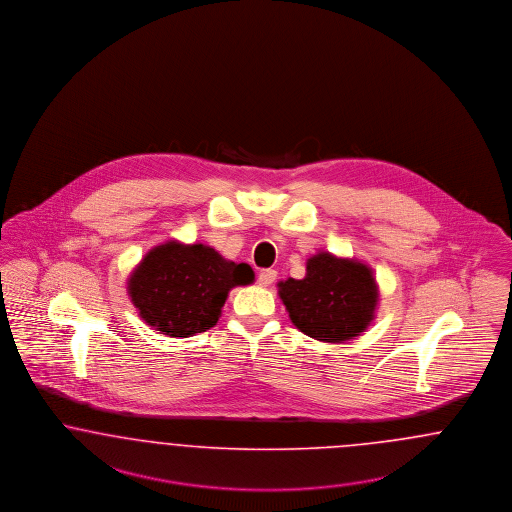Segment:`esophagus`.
Segmentation results:
<instances>
[{
    "label": "esophagus",
    "mask_w": 512,
    "mask_h": 512,
    "mask_svg": "<svg viewBox=\"0 0 512 512\" xmlns=\"http://www.w3.org/2000/svg\"><path fill=\"white\" fill-rule=\"evenodd\" d=\"M276 276H278V272H276L274 268H266V270H261V272H259L257 282H259V286H272V284H274V280H276Z\"/></svg>",
    "instance_id": "esophagus-1"
}]
</instances>
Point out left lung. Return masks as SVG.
Listing matches in <instances>:
<instances>
[{
    "instance_id": "left-lung-1",
    "label": "left lung",
    "mask_w": 512,
    "mask_h": 512,
    "mask_svg": "<svg viewBox=\"0 0 512 512\" xmlns=\"http://www.w3.org/2000/svg\"><path fill=\"white\" fill-rule=\"evenodd\" d=\"M278 293L293 326L324 343L358 337L371 324L379 299L368 265L326 251L308 259L303 280L280 282Z\"/></svg>"
}]
</instances>
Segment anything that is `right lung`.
I'll return each instance as SVG.
<instances>
[{
    "mask_svg": "<svg viewBox=\"0 0 512 512\" xmlns=\"http://www.w3.org/2000/svg\"><path fill=\"white\" fill-rule=\"evenodd\" d=\"M253 278L251 266L226 261L213 247L167 242L133 270L129 297L148 326L169 337H190L213 328L228 291Z\"/></svg>",
    "mask_w": 512,
    "mask_h": 512,
    "instance_id": "add662e5",
    "label": "right lung"
}]
</instances>
